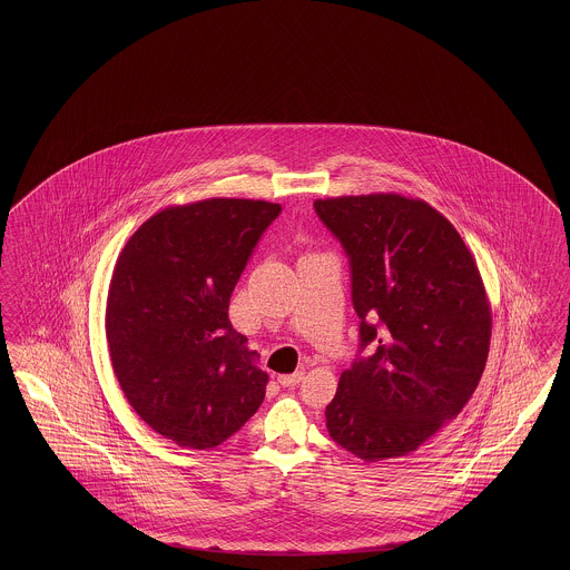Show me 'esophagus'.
Masks as SVG:
<instances>
[{
  "label": "esophagus",
  "mask_w": 570,
  "mask_h": 570,
  "mask_svg": "<svg viewBox=\"0 0 570 570\" xmlns=\"http://www.w3.org/2000/svg\"><path fill=\"white\" fill-rule=\"evenodd\" d=\"M303 379H305V372H294V374H288V376H279L277 382L282 386H296L298 382H303Z\"/></svg>",
  "instance_id": "obj_1"
}]
</instances>
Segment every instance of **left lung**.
Here are the masks:
<instances>
[{"label":"left lung","mask_w":570,"mask_h":570,"mask_svg":"<svg viewBox=\"0 0 570 570\" xmlns=\"http://www.w3.org/2000/svg\"><path fill=\"white\" fill-rule=\"evenodd\" d=\"M351 265L360 355L326 407L330 436L365 462L401 458L464 410L491 343V307L458 229L420 198H320Z\"/></svg>","instance_id":"8db88e82"}]
</instances>
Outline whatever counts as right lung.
<instances>
[{
	"instance_id": "obj_1",
	"label": "right lung",
	"mask_w": 570,
	"mask_h": 570,
	"mask_svg": "<svg viewBox=\"0 0 570 570\" xmlns=\"http://www.w3.org/2000/svg\"><path fill=\"white\" fill-rule=\"evenodd\" d=\"M282 207L208 198L158 210L122 246L106 301L115 376L136 414L179 448L222 445L265 399L229 296Z\"/></svg>"
}]
</instances>
